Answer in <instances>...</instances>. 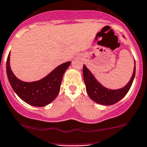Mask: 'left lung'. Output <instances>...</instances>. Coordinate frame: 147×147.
<instances>
[{
    "label": "left lung",
    "mask_w": 147,
    "mask_h": 147,
    "mask_svg": "<svg viewBox=\"0 0 147 147\" xmlns=\"http://www.w3.org/2000/svg\"><path fill=\"white\" fill-rule=\"evenodd\" d=\"M135 73H136V66H135L134 61L133 74L128 84L125 86L119 89H109L100 84L85 65H84L83 67L84 83L88 96L97 104L105 106H110L116 104L126 96L131 86L132 83L134 79Z\"/></svg>",
    "instance_id": "obj_1"
}]
</instances>
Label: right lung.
Wrapping results in <instances>:
<instances>
[{
  "mask_svg": "<svg viewBox=\"0 0 147 147\" xmlns=\"http://www.w3.org/2000/svg\"><path fill=\"white\" fill-rule=\"evenodd\" d=\"M10 55L11 53L6 61L7 76L11 87L19 98L33 107H45L51 103L59 94L63 74L71 62L59 65L38 81L26 82L18 79L13 73L10 66Z\"/></svg>",
  "mask_w": 147,
  "mask_h": 147,
  "instance_id": "add662e5",
  "label": "right lung"
}]
</instances>
